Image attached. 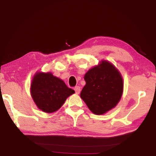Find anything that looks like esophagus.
<instances>
[{
  "label": "esophagus",
  "mask_w": 156,
  "mask_h": 156,
  "mask_svg": "<svg viewBox=\"0 0 156 156\" xmlns=\"http://www.w3.org/2000/svg\"><path fill=\"white\" fill-rule=\"evenodd\" d=\"M74 90L76 91V94H80V87L79 86H76V87H75Z\"/></svg>",
  "instance_id": "esophagus-1"
}]
</instances>
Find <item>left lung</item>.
Segmentation results:
<instances>
[{
  "label": "left lung",
  "instance_id": "left-lung-1",
  "mask_svg": "<svg viewBox=\"0 0 156 156\" xmlns=\"http://www.w3.org/2000/svg\"><path fill=\"white\" fill-rule=\"evenodd\" d=\"M84 78L86 84L80 97L94 114H105L119 102L123 91V80L112 63L102 60L89 69Z\"/></svg>",
  "mask_w": 156,
  "mask_h": 156
}]
</instances>
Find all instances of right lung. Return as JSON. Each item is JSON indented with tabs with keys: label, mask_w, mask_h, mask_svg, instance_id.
<instances>
[{
	"label": "right lung",
	"mask_w": 156,
	"mask_h": 156,
	"mask_svg": "<svg viewBox=\"0 0 156 156\" xmlns=\"http://www.w3.org/2000/svg\"><path fill=\"white\" fill-rule=\"evenodd\" d=\"M30 89L36 106L45 113L56 112L66 99L75 93L64 81L50 72H37L33 78Z\"/></svg>",
	"instance_id": "1"
}]
</instances>
